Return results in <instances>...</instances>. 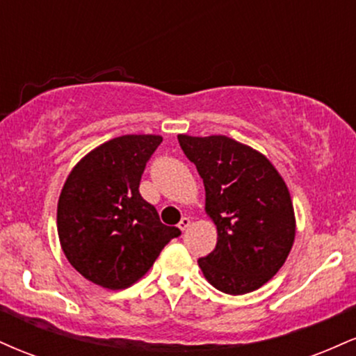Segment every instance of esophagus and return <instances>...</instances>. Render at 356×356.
<instances>
[{
	"instance_id": "esophagus-1",
	"label": "esophagus",
	"mask_w": 356,
	"mask_h": 356,
	"mask_svg": "<svg viewBox=\"0 0 356 356\" xmlns=\"http://www.w3.org/2000/svg\"><path fill=\"white\" fill-rule=\"evenodd\" d=\"M189 226H191V219L189 218H182L181 222H179V229H181V231H186Z\"/></svg>"
}]
</instances>
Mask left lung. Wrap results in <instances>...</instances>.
<instances>
[{
	"label": "left lung",
	"instance_id": "1",
	"mask_svg": "<svg viewBox=\"0 0 356 356\" xmlns=\"http://www.w3.org/2000/svg\"><path fill=\"white\" fill-rule=\"evenodd\" d=\"M206 189L216 249L197 261L219 291L246 295L266 284L291 251L296 219L284 179L266 155L226 136L179 134Z\"/></svg>",
	"mask_w": 356,
	"mask_h": 356
}]
</instances>
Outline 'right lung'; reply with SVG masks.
<instances>
[{
    "label": "right lung",
    "mask_w": 356,
    "mask_h": 356,
    "mask_svg": "<svg viewBox=\"0 0 356 356\" xmlns=\"http://www.w3.org/2000/svg\"><path fill=\"white\" fill-rule=\"evenodd\" d=\"M161 142L152 134L112 138L80 159L63 184L56 209L61 249L93 284L129 288L181 234L162 224L138 192L147 161Z\"/></svg>",
    "instance_id": "right-lung-1"
}]
</instances>
